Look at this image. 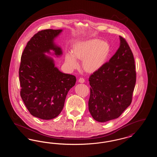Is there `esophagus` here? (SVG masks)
Returning a JSON list of instances; mask_svg holds the SVG:
<instances>
[{"instance_id":"34e87169","label":"esophagus","mask_w":157,"mask_h":157,"mask_svg":"<svg viewBox=\"0 0 157 157\" xmlns=\"http://www.w3.org/2000/svg\"><path fill=\"white\" fill-rule=\"evenodd\" d=\"M78 82H79V83H83V82H85V79L83 78H80L79 79V80H78Z\"/></svg>"}]
</instances>
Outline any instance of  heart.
I'll return each mask as SVG.
<instances>
[{
	"label": "heart",
	"instance_id": "1",
	"mask_svg": "<svg viewBox=\"0 0 157 157\" xmlns=\"http://www.w3.org/2000/svg\"><path fill=\"white\" fill-rule=\"evenodd\" d=\"M110 51L109 44L98 39H90L74 44L71 53L65 55V62L71 69L78 67L76 60H82L83 70L90 74L98 71L105 64Z\"/></svg>",
	"mask_w": 157,
	"mask_h": 157
}]
</instances>
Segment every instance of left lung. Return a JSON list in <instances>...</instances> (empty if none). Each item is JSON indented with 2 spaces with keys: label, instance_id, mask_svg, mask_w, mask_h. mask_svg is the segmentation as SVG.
Returning <instances> with one entry per match:
<instances>
[{
  "label": "left lung",
  "instance_id": "8db88e82",
  "mask_svg": "<svg viewBox=\"0 0 157 157\" xmlns=\"http://www.w3.org/2000/svg\"><path fill=\"white\" fill-rule=\"evenodd\" d=\"M120 39L114 55L89 78V111L100 122L118 118L132 102L136 83L134 58L126 40Z\"/></svg>",
  "mask_w": 157,
  "mask_h": 157
}]
</instances>
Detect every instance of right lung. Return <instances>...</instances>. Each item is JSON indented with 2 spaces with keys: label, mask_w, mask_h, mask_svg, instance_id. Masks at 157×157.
I'll use <instances>...</instances> for the list:
<instances>
[{
  "label": "right lung",
  "mask_w": 157,
  "mask_h": 157,
  "mask_svg": "<svg viewBox=\"0 0 157 157\" xmlns=\"http://www.w3.org/2000/svg\"><path fill=\"white\" fill-rule=\"evenodd\" d=\"M62 29L38 32L28 42L21 56L19 75L21 96L30 114L42 120L59 115L68 91L75 85L74 75L64 74L55 66L51 50L57 57L62 51L54 40Z\"/></svg>",
  "instance_id": "right-lung-1"
}]
</instances>
